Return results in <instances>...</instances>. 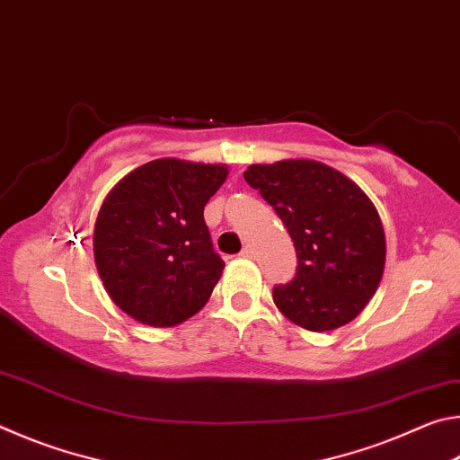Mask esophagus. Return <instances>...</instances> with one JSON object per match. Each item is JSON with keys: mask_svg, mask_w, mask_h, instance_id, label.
Listing matches in <instances>:
<instances>
[{"mask_svg": "<svg viewBox=\"0 0 460 460\" xmlns=\"http://www.w3.org/2000/svg\"><path fill=\"white\" fill-rule=\"evenodd\" d=\"M255 255V252H253V247L252 245H245L243 249H241V258H247V260H252Z\"/></svg>", "mask_w": 460, "mask_h": 460, "instance_id": "obj_1", "label": "esophagus"}]
</instances>
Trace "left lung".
<instances>
[{"mask_svg":"<svg viewBox=\"0 0 460 460\" xmlns=\"http://www.w3.org/2000/svg\"><path fill=\"white\" fill-rule=\"evenodd\" d=\"M243 178L274 207L296 247L294 279L274 288L279 313L314 332L351 323L385 268L384 225L367 194L314 160L252 164Z\"/></svg>","mask_w":460,"mask_h":460,"instance_id":"left-lung-1","label":"left lung"}]
</instances>
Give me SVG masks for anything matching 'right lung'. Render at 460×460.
<instances>
[{
  "label": "right lung",
  "instance_id": "1",
  "mask_svg": "<svg viewBox=\"0 0 460 460\" xmlns=\"http://www.w3.org/2000/svg\"><path fill=\"white\" fill-rule=\"evenodd\" d=\"M227 174L223 164L160 158L107 194L93 233L95 266L109 298L137 323L181 324L211 298L225 261L202 211Z\"/></svg>",
  "mask_w": 460,
  "mask_h": 460
}]
</instances>
